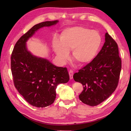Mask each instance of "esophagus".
<instances>
[{
    "label": "esophagus",
    "instance_id": "esophagus-1",
    "mask_svg": "<svg viewBox=\"0 0 131 131\" xmlns=\"http://www.w3.org/2000/svg\"><path fill=\"white\" fill-rule=\"evenodd\" d=\"M69 77H70V79H73V71L70 70L69 71Z\"/></svg>",
    "mask_w": 131,
    "mask_h": 131
}]
</instances>
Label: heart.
Masks as SVG:
<instances>
[{
  "label": "heart",
  "instance_id": "heart-1",
  "mask_svg": "<svg viewBox=\"0 0 131 131\" xmlns=\"http://www.w3.org/2000/svg\"><path fill=\"white\" fill-rule=\"evenodd\" d=\"M102 43L100 33L83 26H74L64 29L61 32L60 41L54 40L53 48L58 58L65 63L72 51L73 60L79 65H85L93 61Z\"/></svg>",
  "mask_w": 131,
  "mask_h": 131
}]
</instances>
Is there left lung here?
I'll use <instances>...</instances> for the list:
<instances>
[{
	"instance_id": "8db88e82",
	"label": "left lung",
	"mask_w": 131,
	"mask_h": 131,
	"mask_svg": "<svg viewBox=\"0 0 131 131\" xmlns=\"http://www.w3.org/2000/svg\"><path fill=\"white\" fill-rule=\"evenodd\" d=\"M105 37L104 46L96 57L73 75L75 81L83 85L80 100L91 106L99 105L112 95L120 76L122 61L118 45L108 32Z\"/></svg>"
}]
</instances>
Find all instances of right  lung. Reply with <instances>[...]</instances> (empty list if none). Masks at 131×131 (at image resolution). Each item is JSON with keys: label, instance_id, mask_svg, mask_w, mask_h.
Segmentation results:
<instances>
[{"label": "right lung", "instance_id": "right-lung-1", "mask_svg": "<svg viewBox=\"0 0 131 131\" xmlns=\"http://www.w3.org/2000/svg\"><path fill=\"white\" fill-rule=\"evenodd\" d=\"M58 22L35 25L17 41L11 56V71L16 88L27 102L37 107L52 104L57 85L68 82L70 78L66 68L58 67L46 58L32 54L26 42L39 29L55 25Z\"/></svg>", "mask_w": 131, "mask_h": 131}]
</instances>
